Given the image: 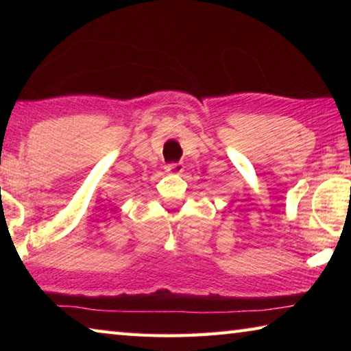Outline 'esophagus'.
<instances>
[{"label": "esophagus", "instance_id": "obj_1", "mask_svg": "<svg viewBox=\"0 0 351 351\" xmlns=\"http://www.w3.org/2000/svg\"><path fill=\"white\" fill-rule=\"evenodd\" d=\"M182 164H176V162H171V164H167L165 165V171L170 175H181L182 173Z\"/></svg>", "mask_w": 351, "mask_h": 351}]
</instances>
